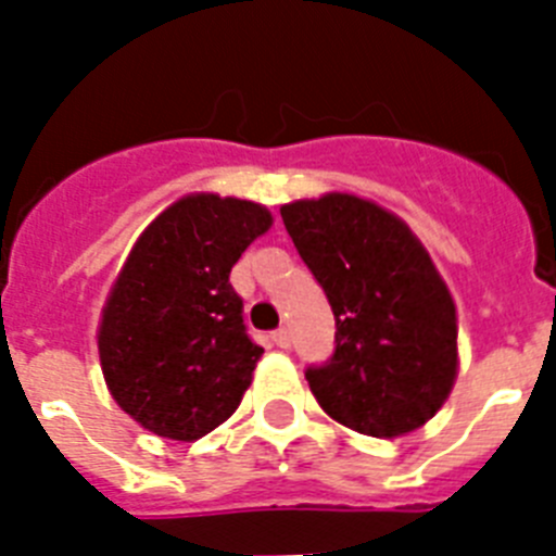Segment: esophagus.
<instances>
[{
	"mask_svg": "<svg viewBox=\"0 0 556 556\" xmlns=\"http://www.w3.org/2000/svg\"><path fill=\"white\" fill-rule=\"evenodd\" d=\"M273 342L278 348H289L292 345V337H289L287 328H278V331H273Z\"/></svg>",
	"mask_w": 556,
	"mask_h": 556,
	"instance_id": "1",
	"label": "esophagus"
}]
</instances>
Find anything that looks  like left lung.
Listing matches in <instances>:
<instances>
[{
	"instance_id": "obj_1",
	"label": "left lung",
	"mask_w": 556,
	"mask_h": 556,
	"mask_svg": "<svg viewBox=\"0 0 556 556\" xmlns=\"http://www.w3.org/2000/svg\"><path fill=\"white\" fill-rule=\"evenodd\" d=\"M331 303L337 348L306 381L337 424L401 437L437 415L456 378V306L409 225L353 194L281 205Z\"/></svg>"
}]
</instances>
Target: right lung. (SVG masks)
Instances as JSON below:
<instances>
[{"instance_id": "1", "label": "right lung", "mask_w": 556, "mask_h": 556, "mask_svg": "<svg viewBox=\"0 0 556 556\" xmlns=\"http://www.w3.org/2000/svg\"><path fill=\"white\" fill-rule=\"evenodd\" d=\"M273 214L250 200L189 194L132 244L102 308V376L147 431L200 440L225 424L264 348L248 337L230 269Z\"/></svg>"}]
</instances>
